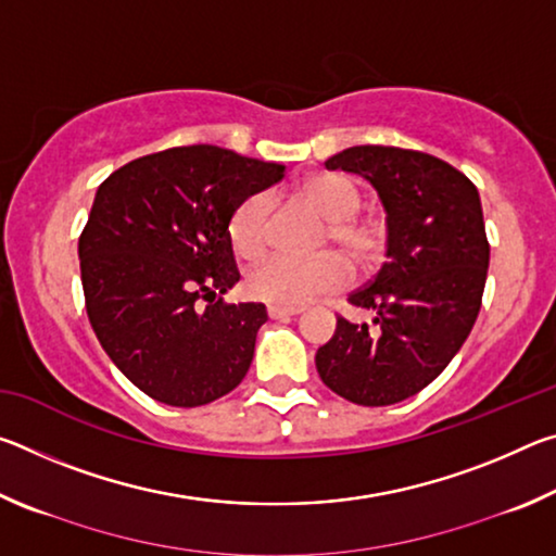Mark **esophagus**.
<instances>
[{"instance_id":"esophagus-1","label":"esophagus","mask_w":556,"mask_h":556,"mask_svg":"<svg viewBox=\"0 0 556 556\" xmlns=\"http://www.w3.org/2000/svg\"><path fill=\"white\" fill-rule=\"evenodd\" d=\"M269 318H287V316H296L301 314L299 306H279V304H269L267 306Z\"/></svg>"}]
</instances>
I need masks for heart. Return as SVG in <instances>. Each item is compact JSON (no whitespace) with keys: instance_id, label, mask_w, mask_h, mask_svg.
Instances as JSON below:
<instances>
[{"instance_id":"1","label":"heart","mask_w":556,"mask_h":556,"mask_svg":"<svg viewBox=\"0 0 556 556\" xmlns=\"http://www.w3.org/2000/svg\"><path fill=\"white\" fill-rule=\"evenodd\" d=\"M304 195L328 220L321 242H333L355 267H370L388 248V223L375 215L361 218V191L348 176L326 174L304 186ZM271 201L267 193H252L228 220L232 250L240 257H255L267 244V218ZM351 271L336 252L312 257L267 255L250 267L248 289L252 296L279 306H301L328 291L348 285Z\"/></svg>"}]
</instances>
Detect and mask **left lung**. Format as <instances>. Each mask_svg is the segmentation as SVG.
Returning a JSON list of instances; mask_svg holds the SVG:
<instances>
[{"instance_id": "8db88e82", "label": "left lung", "mask_w": 556, "mask_h": 556, "mask_svg": "<svg viewBox=\"0 0 556 556\" xmlns=\"http://www.w3.org/2000/svg\"><path fill=\"white\" fill-rule=\"evenodd\" d=\"M326 168L375 186L388 213V262L348 296L375 312V328L338 316L316 370L343 400L388 407L439 378L481 312L491 260L481 199L466 174L414 149L351 147Z\"/></svg>"}]
</instances>
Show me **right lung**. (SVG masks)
<instances>
[{"instance_id": "right-lung-1", "label": "right lung", "mask_w": 556, "mask_h": 556, "mask_svg": "<svg viewBox=\"0 0 556 556\" xmlns=\"http://www.w3.org/2000/svg\"><path fill=\"white\" fill-rule=\"evenodd\" d=\"M285 172L193 144L139 156L100 184L78 240L88 318L152 400L201 407L248 375L267 308L223 301L240 281L228 220Z\"/></svg>"}]
</instances>
